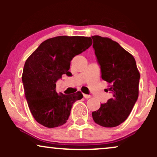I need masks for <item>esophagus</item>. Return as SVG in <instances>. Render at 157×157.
Here are the masks:
<instances>
[{
	"label": "esophagus",
	"instance_id": "esophagus-1",
	"mask_svg": "<svg viewBox=\"0 0 157 157\" xmlns=\"http://www.w3.org/2000/svg\"><path fill=\"white\" fill-rule=\"evenodd\" d=\"M83 96L86 99H89V98H90V97H91V95H90V94H83Z\"/></svg>",
	"mask_w": 157,
	"mask_h": 157
}]
</instances>
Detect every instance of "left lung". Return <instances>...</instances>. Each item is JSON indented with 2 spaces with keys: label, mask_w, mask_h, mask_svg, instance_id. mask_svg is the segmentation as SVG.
Wrapping results in <instances>:
<instances>
[{
  "label": "left lung",
  "mask_w": 157,
  "mask_h": 157,
  "mask_svg": "<svg viewBox=\"0 0 157 157\" xmlns=\"http://www.w3.org/2000/svg\"><path fill=\"white\" fill-rule=\"evenodd\" d=\"M91 38L102 79L110 84L106 91L113 94L92 117L102 127H116L128 118L137 100L140 75L134 57L118 43L98 35Z\"/></svg>",
  "instance_id": "1"
}]
</instances>
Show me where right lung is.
<instances>
[{
    "label": "right lung",
    "instance_id": "obj_1",
    "mask_svg": "<svg viewBox=\"0 0 157 157\" xmlns=\"http://www.w3.org/2000/svg\"><path fill=\"white\" fill-rule=\"evenodd\" d=\"M91 44V37L58 36L44 41L27 59L22 82L29 108L38 123L55 128L67 121L73 104L83 96L80 91L58 94L56 82L71 74V60Z\"/></svg>",
    "mask_w": 157,
    "mask_h": 157
}]
</instances>
